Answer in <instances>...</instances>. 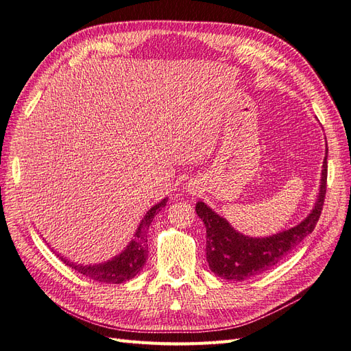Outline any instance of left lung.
I'll list each match as a JSON object with an SVG mask.
<instances>
[{"label":"left lung","mask_w":351,"mask_h":351,"mask_svg":"<svg viewBox=\"0 0 351 351\" xmlns=\"http://www.w3.org/2000/svg\"><path fill=\"white\" fill-rule=\"evenodd\" d=\"M326 179L328 165L325 157L320 191L311 213L296 227L263 239L240 234L227 219L215 213L208 204L203 202L197 203L195 212L203 219L206 227V259L209 268L218 277L227 280H245L267 271L268 268L282 261L316 227L326 195Z\"/></svg>","instance_id":"obj_1"}]
</instances>
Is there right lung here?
<instances>
[{"label": "right lung", "mask_w": 351, "mask_h": 351, "mask_svg": "<svg viewBox=\"0 0 351 351\" xmlns=\"http://www.w3.org/2000/svg\"><path fill=\"white\" fill-rule=\"evenodd\" d=\"M166 202L167 199L161 200L156 206H152V208L147 212L145 217H143V219L141 221L136 232H134V239L130 241L129 246L125 247L119 256L112 258L111 261L95 264V265H82V264L71 263L64 256H60V259L66 265L78 271L80 274H83L96 282L119 285V283L130 280V278H133L141 271L143 264L147 261L148 258L147 230L149 227V223L152 222V219H154L157 212L161 208H165Z\"/></svg>", "instance_id": "1"}]
</instances>
